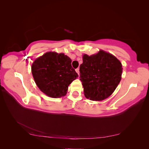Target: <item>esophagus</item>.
<instances>
[{
  "label": "esophagus",
  "mask_w": 149,
  "mask_h": 149,
  "mask_svg": "<svg viewBox=\"0 0 149 149\" xmlns=\"http://www.w3.org/2000/svg\"><path fill=\"white\" fill-rule=\"evenodd\" d=\"M76 72L78 74V75L79 74V68H76Z\"/></svg>",
  "instance_id": "esophagus-1"
}]
</instances>
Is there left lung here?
I'll return each instance as SVG.
<instances>
[{
    "label": "left lung",
    "mask_w": 149,
    "mask_h": 149,
    "mask_svg": "<svg viewBox=\"0 0 149 149\" xmlns=\"http://www.w3.org/2000/svg\"><path fill=\"white\" fill-rule=\"evenodd\" d=\"M123 68L119 60L102 50L96 55L83 57L79 66L80 80L85 97L102 101L111 95L121 79Z\"/></svg>",
    "instance_id": "8db88e82"
}]
</instances>
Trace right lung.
<instances>
[{"mask_svg": "<svg viewBox=\"0 0 149 149\" xmlns=\"http://www.w3.org/2000/svg\"><path fill=\"white\" fill-rule=\"evenodd\" d=\"M31 73L39 89L53 98L65 96L68 86L78 77L70 58L55 52H47L36 59Z\"/></svg>", "mask_w": 149, "mask_h": 149, "instance_id": "add662e5", "label": "right lung"}]
</instances>
